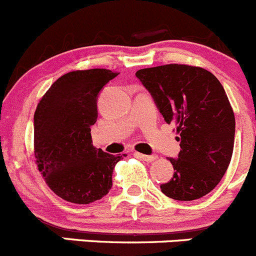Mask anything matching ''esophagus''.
Listing matches in <instances>:
<instances>
[{"label": "esophagus", "instance_id": "obj_1", "mask_svg": "<svg viewBox=\"0 0 256 256\" xmlns=\"http://www.w3.org/2000/svg\"><path fill=\"white\" fill-rule=\"evenodd\" d=\"M136 157H138V158H140V160L144 161H147V162H152V161H154L157 158L154 154H152V156H148V154H140V152H136L134 154Z\"/></svg>", "mask_w": 256, "mask_h": 256}]
</instances>
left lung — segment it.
Listing matches in <instances>:
<instances>
[{"mask_svg": "<svg viewBox=\"0 0 256 256\" xmlns=\"http://www.w3.org/2000/svg\"><path fill=\"white\" fill-rule=\"evenodd\" d=\"M168 124L176 128L175 172L161 192L175 200L204 196L221 182L235 142V114L224 86L210 71L196 66L165 64L136 72Z\"/></svg>", "mask_w": 256, "mask_h": 256, "instance_id": "obj_1", "label": "left lung"}]
</instances>
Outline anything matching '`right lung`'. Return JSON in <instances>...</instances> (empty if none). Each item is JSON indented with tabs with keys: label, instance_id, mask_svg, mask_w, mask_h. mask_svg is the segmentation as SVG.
Returning <instances> with one entry per match:
<instances>
[{
	"label": "right lung",
	"instance_id": "add662e5",
	"mask_svg": "<svg viewBox=\"0 0 256 256\" xmlns=\"http://www.w3.org/2000/svg\"><path fill=\"white\" fill-rule=\"evenodd\" d=\"M116 76L105 68L68 72L38 102L35 164L50 190L64 200L88 204L112 189V168L122 156L94 147L91 126L98 119L100 90Z\"/></svg>",
	"mask_w": 256,
	"mask_h": 256
}]
</instances>
